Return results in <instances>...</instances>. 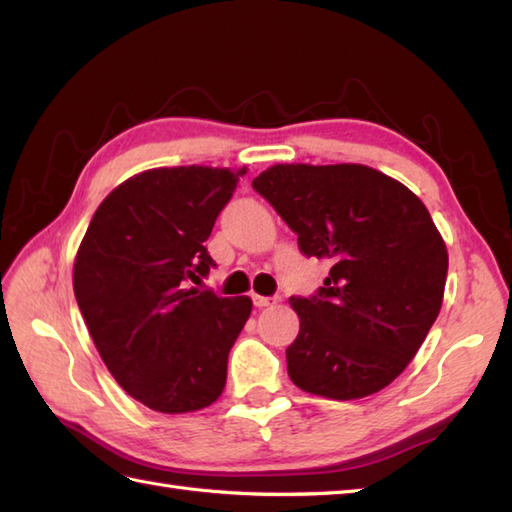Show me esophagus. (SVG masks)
Wrapping results in <instances>:
<instances>
[{
  "label": "esophagus",
  "instance_id": "1",
  "mask_svg": "<svg viewBox=\"0 0 512 512\" xmlns=\"http://www.w3.org/2000/svg\"><path fill=\"white\" fill-rule=\"evenodd\" d=\"M253 303H255V308H268L270 303H275V299L262 297V295H253Z\"/></svg>",
  "mask_w": 512,
  "mask_h": 512
}]
</instances>
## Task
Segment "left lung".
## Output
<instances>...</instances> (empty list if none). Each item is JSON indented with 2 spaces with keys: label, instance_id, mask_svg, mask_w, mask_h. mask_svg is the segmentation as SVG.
<instances>
[{
  "label": "left lung",
  "instance_id": "1",
  "mask_svg": "<svg viewBox=\"0 0 512 512\" xmlns=\"http://www.w3.org/2000/svg\"><path fill=\"white\" fill-rule=\"evenodd\" d=\"M308 257L332 264L319 295L292 297L288 376L330 400L372 396L420 350L442 308L449 253L427 206L367 165H273L253 180Z\"/></svg>",
  "mask_w": 512,
  "mask_h": 512
}]
</instances>
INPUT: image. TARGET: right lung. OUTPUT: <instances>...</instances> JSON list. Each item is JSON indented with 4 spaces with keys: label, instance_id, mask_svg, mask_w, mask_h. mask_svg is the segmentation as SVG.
Here are the masks:
<instances>
[{
    "label": "right lung",
    "instance_id": "1",
    "mask_svg": "<svg viewBox=\"0 0 512 512\" xmlns=\"http://www.w3.org/2000/svg\"><path fill=\"white\" fill-rule=\"evenodd\" d=\"M248 169L158 167L99 204L74 257V297L103 363L134 400L191 413L222 396L250 297L191 286L215 266V217Z\"/></svg>",
    "mask_w": 512,
    "mask_h": 512
}]
</instances>
